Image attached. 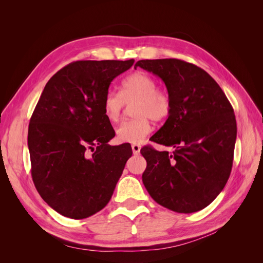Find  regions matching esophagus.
<instances>
[{
	"label": "esophagus",
	"instance_id": "1",
	"mask_svg": "<svg viewBox=\"0 0 263 263\" xmlns=\"http://www.w3.org/2000/svg\"><path fill=\"white\" fill-rule=\"evenodd\" d=\"M140 149H141V147H140L139 145H137V144H134V145H132V150H133L134 155H139V153H140Z\"/></svg>",
	"mask_w": 263,
	"mask_h": 263
}]
</instances>
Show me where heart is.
<instances>
[{
    "label": "heart",
    "mask_w": 263,
    "mask_h": 263,
    "mask_svg": "<svg viewBox=\"0 0 263 263\" xmlns=\"http://www.w3.org/2000/svg\"><path fill=\"white\" fill-rule=\"evenodd\" d=\"M153 77L135 72L122 83L121 92L108 91L103 101V109L109 122L116 123L122 115L124 104L133 105L132 121L122 123L116 129V137L122 142L140 144L153 130L150 119L163 121L171 114L172 101L165 90L158 89Z\"/></svg>",
    "instance_id": "obj_1"
}]
</instances>
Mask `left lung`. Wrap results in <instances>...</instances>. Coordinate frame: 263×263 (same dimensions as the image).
Here are the masks:
<instances>
[{"mask_svg":"<svg viewBox=\"0 0 263 263\" xmlns=\"http://www.w3.org/2000/svg\"><path fill=\"white\" fill-rule=\"evenodd\" d=\"M159 77L172 101V110L151 141L169 151L144 147L147 168L142 183L154 200L178 213L210 205L225 187L233 166L237 124L233 106L214 79L179 59L139 60Z\"/></svg>","mask_w":263,"mask_h":263,"instance_id":"left-lung-1","label":"left lung"}]
</instances>
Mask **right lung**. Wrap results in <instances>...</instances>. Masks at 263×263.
<instances>
[{
	"label": "right lung",
	"instance_id": "right-lung-1",
	"mask_svg": "<svg viewBox=\"0 0 263 263\" xmlns=\"http://www.w3.org/2000/svg\"><path fill=\"white\" fill-rule=\"evenodd\" d=\"M134 59L69 63L47 82L28 127L31 177L52 210L72 219L90 217L113 195L133 151L109 146L115 136L103 109L110 82Z\"/></svg>",
	"mask_w": 263,
	"mask_h": 263
}]
</instances>
